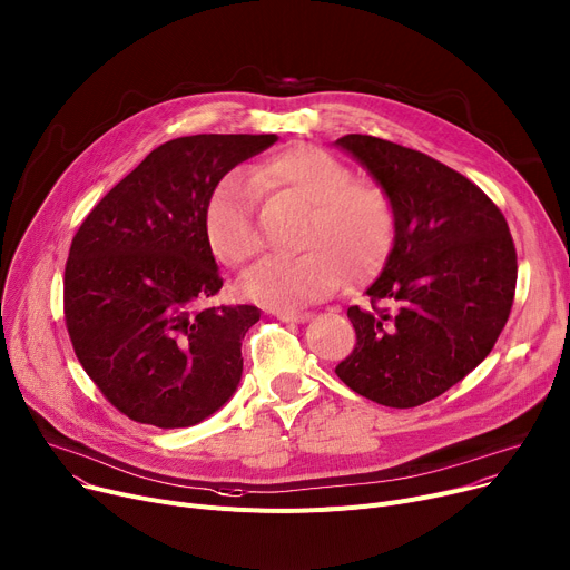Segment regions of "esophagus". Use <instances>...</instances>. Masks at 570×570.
Listing matches in <instances>:
<instances>
[{
    "label": "esophagus",
    "instance_id": "1",
    "mask_svg": "<svg viewBox=\"0 0 570 570\" xmlns=\"http://www.w3.org/2000/svg\"><path fill=\"white\" fill-rule=\"evenodd\" d=\"M275 316L284 323H307V321H312V314H307V312H275Z\"/></svg>",
    "mask_w": 570,
    "mask_h": 570
}]
</instances>
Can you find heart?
I'll use <instances>...</instances> for the list:
<instances>
[{
  "label": "heart",
  "instance_id": "obj_1",
  "mask_svg": "<svg viewBox=\"0 0 570 570\" xmlns=\"http://www.w3.org/2000/svg\"><path fill=\"white\" fill-rule=\"evenodd\" d=\"M254 183L305 208V219L295 238L302 254L254 268L243 282L249 299L273 309H297L332 295L344 273L362 279L381 268L396 226L385 187L355 180L344 160L307 144L265 160ZM254 183L240 171L224 176L206 208L208 240L232 265H247L261 252Z\"/></svg>",
  "mask_w": 570,
  "mask_h": 570
}]
</instances>
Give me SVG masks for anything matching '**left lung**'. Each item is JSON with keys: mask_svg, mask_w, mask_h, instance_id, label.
Returning <instances> with one entry per match:
<instances>
[{"mask_svg": "<svg viewBox=\"0 0 570 570\" xmlns=\"http://www.w3.org/2000/svg\"><path fill=\"white\" fill-rule=\"evenodd\" d=\"M385 187L396 226L371 309L351 307L357 344L334 371L387 407L422 405L476 368L504 330L518 261L502 210L463 174L371 135L334 141ZM383 301L390 311H377Z\"/></svg>", "mask_w": 570, "mask_h": 570, "instance_id": "8db88e82", "label": "left lung"}]
</instances>
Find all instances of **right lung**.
<instances>
[{"label":"right lung","mask_w":570,"mask_h":570,"mask_svg":"<svg viewBox=\"0 0 570 570\" xmlns=\"http://www.w3.org/2000/svg\"><path fill=\"white\" fill-rule=\"evenodd\" d=\"M277 135H193L158 146L94 206L70 245L63 314L75 355L132 422L195 426L240 383L252 305L219 293L206 208L217 183Z\"/></svg>","instance_id":"add662e5"}]
</instances>
